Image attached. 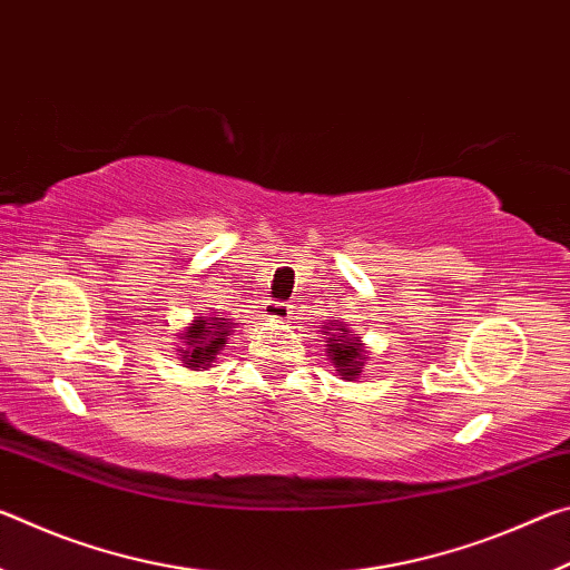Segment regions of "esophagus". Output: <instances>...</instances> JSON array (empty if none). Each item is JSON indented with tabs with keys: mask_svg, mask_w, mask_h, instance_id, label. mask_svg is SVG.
<instances>
[{
	"mask_svg": "<svg viewBox=\"0 0 570 570\" xmlns=\"http://www.w3.org/2000/svg\"><path fill=\"white\" fill-rule=\"evenodd\" d=\"M292 304L288 302H266L264 304V316L266 320H274V322H286L288 316H292Z\"/></svg>",
	"mask_w": 570,
	"mask_h": 570,
	"instance_id": "esophagus-1",
	"label": "esophagus"
}]
</instances>
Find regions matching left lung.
Here are the masks:
<instances>
[{"label":"left lung","mask_w":570,"mask_h":570,"mask_svg":"<svg viewBox=\"0 0 570 570\" xmlns=\"http://www.w3.org/2000/svg\"><path fill=\"white\" fill-rule=\"evenodd\" d=\"M322 330L326 334V342H330L326 344V356L334 362L340 377L346 382L360 380L364 362L370 360V356H366V350L362 346V336L352 334L350 326L340 320L324 324Z\"/></svg>","instance_id":"obj_1"}]
</instances>
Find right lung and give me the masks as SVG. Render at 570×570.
I'll return each mask as SVG.
<instances>
[{"label": "right lung", "instance_id": "add662e5", "mask_svg": "<svg viewBox=\"0 0 570 570\" xmlns=\"http://www.w3.org/2000/svg\"><path fill=\"white\" fill-rule=\"evenodd\" d=\"M230 332H234V322L220 320L218 314L196 316L180 334V340L186 342V346H178L180 362L188 370H206L210 362H216V354L226 346Z\"/></svg>", "mask_w": 570, "mask_h": 570}]
</instances>
